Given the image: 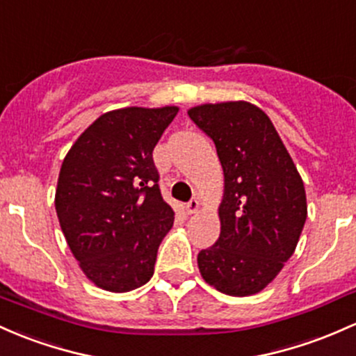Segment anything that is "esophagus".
<instances>
[{
  "instance_id": "34e87169",
  "label": "esophagus",
  "mask_w": 356,
  "mask_h": 356,
  "mask_svg": "<svg viewBox=\"0 0 356 356\" xmlns=\"http://www.w3.org/2000/svg\"><path fill=\"white\" fill-rule=\"evenodd\" d=\"M199 208H201V202H199V199H191L189 202H187V206H186V211L189 214H194V213H197L199 211Z\"/></svg>"
}]
</instances>
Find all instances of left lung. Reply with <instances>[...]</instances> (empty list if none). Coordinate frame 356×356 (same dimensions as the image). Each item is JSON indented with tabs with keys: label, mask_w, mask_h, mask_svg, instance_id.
<instances>
[{
	"label": "left lung",
	"mask_w": 356,
	"mask_h": 356,
	"mask_svg": "<svg viewBox=\"0 0 356 356\" xmlns=\"http://www.w3.org/2000/svg\"><path fill=\"white\" fill-rule=\"evenodd\" d=\"M189 118L214 142L225 172L221 233L199 252V272L222 294H257L298 247L307 218L302 179L260 108L247 101L201 104Z\"/></svg>",
	"instance_id": "obj_1"
}]
</instances>
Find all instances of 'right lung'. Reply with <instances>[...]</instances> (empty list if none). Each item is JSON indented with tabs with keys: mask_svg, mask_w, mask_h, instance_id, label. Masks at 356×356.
<instances>
[{
	"mask_svg": "<svg viewBox=\"0 0 356 356\" xmlns=\"http://www.w3.org/2000/svg\"><path fill=\"white\" fill-rule=\"evenodd\" d=\"M177 111L134 106L104 113L62 162L58 222L86 277L104 291H134L154 275L174 211L160 194L152 152Z\"/></svg>",
	"mask_w": 356,
	"mask_h": 356,
	"instance_id": "obj_1",
	"label": "right lung"
}]
</instances>
